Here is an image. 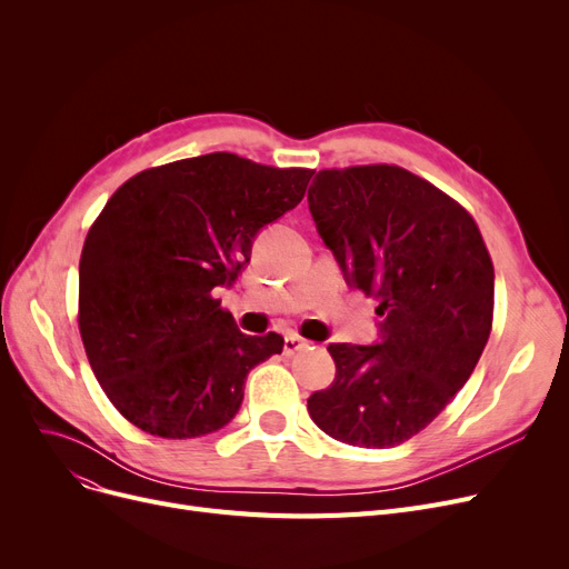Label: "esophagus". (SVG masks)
<instances>
[{
  "label": "esophagus",
  "mask_w": 569,
  "mask_h": 569,
  "mask_svg": "<svg viewBox=\"0 0 569 569\" xmlns=\"http://www.w3.org/2000/svg\"><path fill=\"white\" fill-rule=\"evenodd\" d=\"M309 343H311V341L302 339L300 335H288L286 341H283V352H286V355H295V352H300V350L309 348Z\"/></svg>",
  "instance_id": "1"
}]
</instances>
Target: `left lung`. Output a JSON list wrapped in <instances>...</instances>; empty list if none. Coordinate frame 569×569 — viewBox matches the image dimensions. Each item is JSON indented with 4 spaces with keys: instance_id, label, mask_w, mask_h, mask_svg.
Segmentation results:
<instances>
[{
    "instance_id": "obj_1",
    "label": "left lung",
    "mask_w": 569,
    "mask_h": 569,
    "mask_svg": "<svg viewBox=\"0 0 569 569\" xmlns=\"http://www.w3.org/2000/svg\"><path fill=\"white\" fill-rule=\"evenodd\" d=\"M309 209L348 283L385 316L376 346L330 343L337 376L309 415L355 447L401 445L455 399L489 341V249L466 207L399 166L320 170Z\"/></svg>"
}]
</instances>
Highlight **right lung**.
I'll return each mask as SVG.
<instances>
[{"label": "right lung", "mask_w": 569, "mask_h": 569, "mask_svg": "<svg viewBox=\"0 0 569 569\" xmlns=\"http://www.w3.org/2000/svg\"><path fill=\"white\" fill-rule=\"evenodd\" d=\"M313 170L214 152L147 168L119 187L80 256L78 327L101 390L161 438L226 427L249 371L283 337H249L212 295L251 258L253 237L300 204Z\"/></svg>", "instance_id": "1"}]
</instances>
